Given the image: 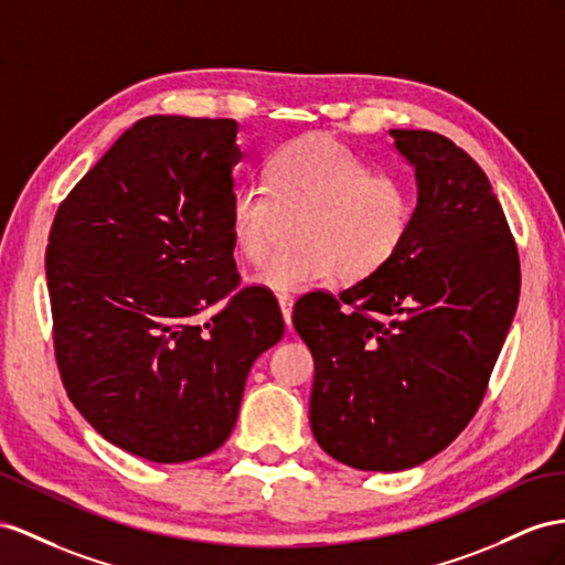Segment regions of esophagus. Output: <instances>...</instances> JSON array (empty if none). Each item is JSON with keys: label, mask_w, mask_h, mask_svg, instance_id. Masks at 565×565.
I'll return each instance as SVG.
<instances>
[{"label": "esophagus", "mask_w": 565, "mask_h": 565, "mask_svg": "<svg viewBox=\"0 0 565 565\" xmlns=\"http://www.w3.org/2000/svg\"><path fill=\"white\" fill-rule=\"evenodd\" d=\"M279 310L286 327L291 329V315H294V298L291 296H279Z\"/></svg>", "instance_id": "34e87169"}]
</instances>
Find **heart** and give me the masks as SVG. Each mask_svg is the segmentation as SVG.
<instances>
[{"label":"heart","instance_id":"1","mask_svg":"<svg viewBox=\"0 0 565 565\" xmlns=\"http://www.w3.org/2000/svg\"><path fill=\"white\" fill-rule=\"evenodd\" d=\"M269 185H241L228 226L236 250L259 263L281 214H300L294 250L277 253L253 274L269 294H300L331 277L363 281L392 263L406 243L415 202L411 188L372 167L329 136H306L274 152Z\"/></svg>","mask_w":565,"mask_h":565}]
</instances>
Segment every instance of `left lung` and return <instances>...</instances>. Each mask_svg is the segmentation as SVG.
I'll return each instance as SVG.
<instances>
[{"label": "left lung", "instance_id": "8db88e82", "mask_svg": "<svg viewBox=\"0 0 565 565\" xmlns=\"http://www.w3.org/2000/svg\"><path fill=\"white\" fill-rule=\"evenodd\" d=\"M388 136L417 188L406 243L339 298L294 308L315 360V439L370 472L420 466L472 420L520 296L515 243L475 159L431 131Z\"/></svg>", "mask_w": 565, "mask_h": 565}]
</instances>
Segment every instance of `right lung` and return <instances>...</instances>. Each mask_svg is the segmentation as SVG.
Segmentation results:
<instances>
[{
    "label": "right lung",
    "instance_id": "right-lung-1",
    "mask_svg": "<svg viewBox=\"0 0 565 565\" xmlns=\"http://www.w3.org/2000/svg\"><path fill=\"white\" fill-rule=\"evenodd\" d=\"M243 157L234 119H140L54 216L47 288L66 394L109 444L145 460L216 451L253 363L284 337L265 288L231 296V173Z\"/></svg>",
    "mask_w": 565,
    "mask_h": 565
}]
</instances>
